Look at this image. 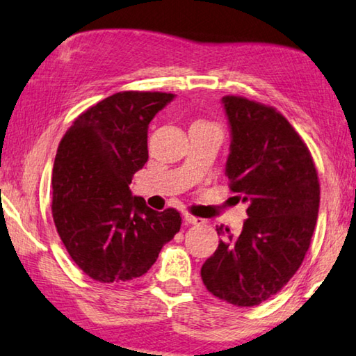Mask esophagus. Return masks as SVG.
Returning <instances> with one entry per match:
<instances>
[{
    "label": "esophagus",
    "instance_id": "34e87169",
    "mask_svg": "<svg viewBox=\"0 0 356 356\" xmlns=\"http://www.w3.org/2000/svg\"><path fill=\"white\" fill-rule=\"evenodd\" d=\"M184 220H185V223H188V225H202V223H204V220L200 218V217L190 216V213H185Z\"/></svg>",
    "mask_w": 356,
    "mask_h": 356
}]
</instances>
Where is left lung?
<instances>
[{
  "instance_id": "obj_1",
  "label": "left lung",
  "mask_w": 356,
  "mask_h": 356,
  "mask_svg": "<svg viewBox=\"0 0 356 356\" xmlns=\"http://www.w3.org/2000/svg\"><path fill=\"white\" fill-rule=\"evenodd\" d=\"M231 145L225 174L247 202L239 236L217 227L216 253L201 268L213 296L239 307L258 306L286 285L312 239L320 206L317 169L286 118L242 97H223Z\"/></svg>"
}]
</instances>
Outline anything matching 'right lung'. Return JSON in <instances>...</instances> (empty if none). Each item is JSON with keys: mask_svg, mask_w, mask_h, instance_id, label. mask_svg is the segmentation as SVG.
<instances>
[{"mask_svg": "<svg viewBox=\"0 0 356 356\" xmlns=\"http://www.w3.org/2000/svg\"><path fill=\"white\" fill-rule=\"evenodd\" d=\"M172 93L120 92L76 118L56 150L52 216L79 268L103 284L144 275L180 229L176 209L158 212L129 184L149 160V123Z\"/></svg>", "mask_w": 356, "mask_h": 356, "instance_id": "obj_1", "label": "right lung"}]
</instances>
